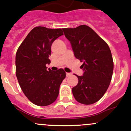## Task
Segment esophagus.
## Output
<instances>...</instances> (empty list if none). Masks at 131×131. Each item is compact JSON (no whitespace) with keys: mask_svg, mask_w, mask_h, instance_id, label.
Returning <instances> with one entry per match:
<instances>
[{"mask_svg":"<svg viewBox=\"0 0 131 131\" xmlns=\"http://www.w3.org/2000/svg\"><path fill=\"white\" fill-rule=\"evenodd\" d=\"M72 75V74L71 73H66V75H67V77H70V76H71Z\"/></svg>","mask_w":131,"mask_h":131,"instance_id":"esophagus-1","label":"esophagus"}]
</instances>
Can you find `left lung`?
<instances>
[{"label": "left lung", "mask_w": 131, "mask_h": 131, "mask_svg": "<svg viewBox=\"0 0 131 131\" xmlns=\"http://www.w3.org/2000/svg\"><path fill=\"white\" fill-rule=\"evenodd\" d=\"M63 30L74 56L83 62L84 73L77 75L79 82L72 88L74 97L84 105L94 103L103 96L112 80L113 61L109 46L87 25Z\"/></svg>", "instance_id": "8db88e82"}]
</instances>
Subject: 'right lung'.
<instances>
[{"instance_id": "add662e5", "label": "right lung", "mask_w": 131, "mask_h": 131, "mask_svg": "<svg viewBox=\"0 0 131 131\" xmlns=\"http://www.w3.org/2000/svg\"><path fill=\"white\" fill-rule=\"evenodd\" d=\"M61 28L37 26L30 31L16 54V74L19 85L27 98L40 106L54 102L66 73L63 69H47L51 45L63 35Z\"/></svg>"}]
</instances>
